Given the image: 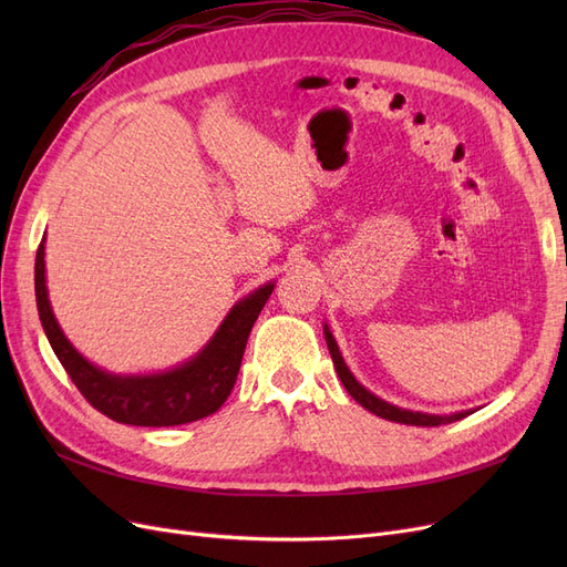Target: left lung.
I'll use <instances>...</instances> for the list:
<instances>
[{"label":"left lung","instance_id":"left-lung-1","mask_svg":"<svg viewBox=\"0 0 567 567\" xmlns=\"http://www.w3.org/2000/svg\"><path fill=\"white\" fill-rule=\"evenodd\" d=\"M323 336H326V346H329V352H331V359H333V367H336V371H338V375H340V383L346 385V390L352 394V398H354L359 404H362L364 409H369L371 414L381 416V419H388V421H394V423L427 425V427L444 425V423H454V421H458V419L471 414V411H461V414H452V416H433V414H421V411L398 409V406H392V404L379 400V398H375V394H371L367 388H362V385H359V383L354 381V375L350 373V369L346 367V362H342V357H340V352H338V346H336V340H333L331 331L323 329Z\"/></svg>","mask_w":567,"mask_h":567}]
</instances>
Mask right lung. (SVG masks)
Wrapping results in <instances>:
<instances>
[{"mask_svg":"<svg viewBox=\"0 0 567 567\" xmlns=\"http://www.w3.org/2000/svg\"><path fill=\"white\" fill-rule=\"evenodd\" d=\"M271 290L274 286L267 284L238 302L225 323L219 326L210 346L188 364L161 375L120 379V375L94 369L65 340L47 298L44 244H40L35 257L38 312L51 350L84 400L104 416L127 425H182L215 414L234 390L250 329L255 319L260 317Z\"/></svg>","mask_w":567,"mask_h":567,"instance_id":"add662e5","label":"right lung"}]
</instances>
